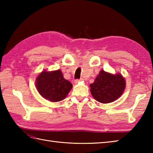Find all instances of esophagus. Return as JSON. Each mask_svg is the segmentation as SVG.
Here are the masks:
<instances>
[{"mask_svg": "<svg viewBox=\"0 0 153 153\" xmlns=\"http://www.w3.org/2000/svg\"><path fill=\"white\" fill-rule=\"evenodd\" d=\"M81 81H83V79L82 78H81V79H76L74 81V82H75V83H79V82H81Z\"/></svg>", "mask_w": 153, "mask_h": 153, "instance_id": "obj_1", "label": "esophagus"}]
</instances>
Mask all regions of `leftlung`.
Listing matches in <instances>:
<instances>
[{
	"label": "left lung",
	"mask_w": 153,
	"mask_h": 153,
	"mask_svg": "<svg viewBox=\"0 0 153 153\" xmlns=\"http://www.w3.org/2000/svg\"><path fill=\"white\" fill-rule=\"evenodd\" d=\"M90 87L93 98L105 104L114 101L122 95L126 82L121 74L112 75L101 70Z\"/></svg>",
	"instance_id": "1"
}]
</instances>
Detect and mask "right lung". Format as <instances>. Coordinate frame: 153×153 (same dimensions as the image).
Segmentation results:
<instances>
[{
    "mask_svg": "<svg viewBox=\"0 0 153 153\" xmlns=\"http://www.w3.org/2000/svg\"><path fill=\"white\" fill-rule=\"evenodd\" d=\"M38 92L45 99L52 102H58L67 96L72 84L65 79L60 70L45 71L39 75L36 80Z\"/></svg>",
    "mask_w": 153,
    "mask_h": 153,
    "instance_id": "right-lung-1",
    "label": "right lung"
}]
</instances>
